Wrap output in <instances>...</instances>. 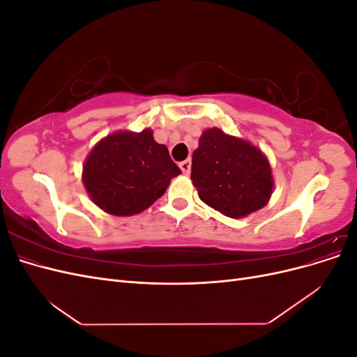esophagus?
I'll return each instance as SVG.
<instances>
[{
    "mask_svg": "<svg viewBox=\"0 0 357 357\" xmlns=\"http://www.w3.org/2000/svg\"><path fill=\"white\" fill-rule=\"evenodd\" d=\"M178 165H180V169L183 171V174H189V172H190V160L189 159L180 162Z\"/></svg>",
    "mask_w": 357,
    "mask_h": 357,
    "instance_id": "esophagus-1",
    "label": "esophagus"
}]
</instances>
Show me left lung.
Here are the masks:
<instances>
[{"mask_svg":"<svg viewBox=\"0 0 357 357\" xmlns=\"http://www.w3.org/2000/svg\"><path fill=\"white\" fill-rule=\"evenodd\" d=\"M193 186L208 207L240 219L265 207L274 180L266 156L219 128L205 129L192 155Z\"/></svg>","mask_w":357,"mask_h":357,"instance_id":"8db88e82","label":"left lung"}]
</instances>
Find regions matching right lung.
Returning <instances> with one entry per match:
<instances>
[{
	"instance_id": "obj_1",
	"label": "right lung",
	"mask_w": 357,
	"mask_h": 357,
	"mask_svg": "<svg viewBox=\"0 0 357 357\" xmlns=\"http://www.w3.org/2000/svg\"><path fill=\"white\" fill-rule=\"evenodd\" d=\"M180 168L150 129L119 131L96 144L83 165V185L93 204L113 215H134L164 195Z\"/></svg>"
}]
</instances>
